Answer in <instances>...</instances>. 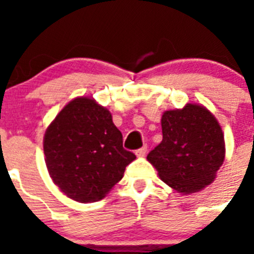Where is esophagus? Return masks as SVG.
I'll list each match as a JSON object with an SVG mask.
<instances>
[{
	"label": "esophagus",
	"mask_w": 254,
	"mask_h": 254,
	"mask_svg": "<svg viewBox=\"0 0 254 254\" xmlns=\"http://www.w3.org/2000/svg\"><path fill=\"white\" fill-rule=\"evenodd\" d=\"M146 152H147V146L146 145H143L141 149H138L137 151H136V155H137V156H145V155H146Z\"/></svg>",
	"instance_id": "34e87169"
}]
</instances>
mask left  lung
Segmentation results:
<instances>
[{"label":"left lung","mask_w":254,"mask_h":254,"mask_svg":"<svg viewBox=\"0 0 254 254\" xmlns=\"http://www.w3.org/2000/svg\"><path fill=\"white\" fill-rule=\"evenodd\" d=\"M163 141L147 160L164 183L183 194L211 185L225 159L223 129L203 105L187 104L161 117Z\"/></svg>","instance_id":"1"}]
</instances>
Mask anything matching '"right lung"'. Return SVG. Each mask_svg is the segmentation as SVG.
<instances>
[{
  "mask_svg": "<svg viewBox=\"0 0 254 254\" xmlns=\"http://www.w3.org/2000/svg\"><path fill=\"white\" fill-rule=\"evenodd\" d=\"M52 181L77 202L103 199L136 155L123 149L111 112L91 98L71 100L48 126L43 141Z\"/></svg>",
  "mask_w": 254,
  "mask_h": 254,
  "instance_id": "obj_1",
  "label": "right lung"
}]
</instances>
